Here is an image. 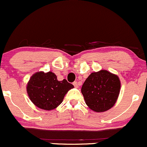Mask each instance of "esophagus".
I'll use <instances>...</instances> for the list:
<instances>
[{"instance_id":"1","label":"esophagus","mask_w":147,"mask_h":147,"mask_svg":"<svg viewBox=\"0 0 147 147\" xmlns=\"http://www.w3.org/2000/svg\"><path fill=\"white\" fill-rule=\"evenodd\" d=\"M72 84H73L74 86H75V88H77V87H78V83H77V82H74Z\"/></svg>"}]
</instances>
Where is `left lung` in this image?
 Listing matches in <instances>:
<instances>
[{
    "label": "left lung",
    "mask_w": 147,
    "mask_h": 147,
    "mask_svg": "<svg viewBox=\"0 0 147 147\" xmlns=\"http://www.w3.org/2000/svg\"><path fill=\"white\" fill-rule=\"evenodd\" d=\"M119 77L109 71L92 72L82 87V93L88 107L96 112H103L114 105L120 93Z\"/></svg>",
    "instance_id": "left-lung-1"
}]
</instances>
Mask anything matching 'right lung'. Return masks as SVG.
Listing matches in <instances>:
<instances>
[{"label": "right lung", "instance_id": "right-lung-1", "mask_svg": "<svg viewBox=\"0 0 147 147\" xmlns=\"http://www.w3.org/2000/svg\"><path fill=\"white\" fill-rule=\"evenodd\" d=\"M73 87L65 79L58 81L54 72H38L29 80L26 91L35 106L45 110H51L63 102L65 95Z\"/></svg>", "mask_w": 147, "mask_h": 147}]
</instances>
